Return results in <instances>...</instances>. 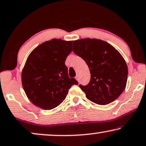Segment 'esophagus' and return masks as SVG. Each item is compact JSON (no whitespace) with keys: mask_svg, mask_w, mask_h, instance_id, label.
Listing matches in <instances>:
<instances>
[{"mask_svg":"<svg viewBox=\"0 0 146 146\" xmlns=\"http://www.w3.org/2000/svg\"><path fill=\"white\" fill-rule=\"evenodd\" d=\"M76 79L78 82H79V77H78V76H76Z\"/></svg>","mask_w":146,"mask_h":146,"instance_id":"obj_1","label":"esophagus"}]
</instances>
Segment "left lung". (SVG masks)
<instances>
[{
  "label": "left lung",
  "instance_id": "left-lung-1",
  "mask_svg": "<svg viewBox=\"0 0 146 146\" xmlns=\"http://www.w3.org/2000/svg\"><path fill=\"white\" fill-rule=\"evenodd\" d=\"M72 50L90 69V82L79 85L86 98L99 105L109 104L119 98L128 77L127 65L119 51L107 42L90 38L74 41Z\"/></svg>",
  "mask_w": 146,
  "mask_h": 146
}]
</instances>
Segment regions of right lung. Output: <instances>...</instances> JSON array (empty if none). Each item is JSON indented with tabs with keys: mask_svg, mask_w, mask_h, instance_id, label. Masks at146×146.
Masks as SVG:
<instances>
[{
	"mask_svg": "<svg viewBox=\"0 0 146 146\" xmlns=\"http://www.w3.org/2000/svg\"><path fill=\"white\" fill-rule=\"evenodd\" d=\"M72 41L52 39L35 48L22 73L23 88L35 105L45 110L57 107L68 90L78 82L70 78L65 60L72 52Z\"/></svg>",
	"mask_w": 146,
	"mask_h": 146,
	"instance_id": "1",
	"label": "right lung"
}]
</instances>
